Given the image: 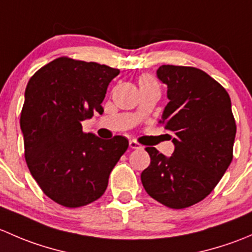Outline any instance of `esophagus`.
<instances>
[{
  "label": "esophagus",
  "mask_w": 252,
  "mask_h": 252,
  "mask_svg": "<svg viewBox=\"0 0 252 252\" xmlns=\"http://www.w3.org/2000/svg\"><path fill=\"white\" fill-rule=\"evenodd\" d=\"M129 146H130L131 149H134V150L141 149V145L139 144V142L136 140H129Z\"/></svg>",
  "instance_id": "esophagus-1"
}]
</instances>
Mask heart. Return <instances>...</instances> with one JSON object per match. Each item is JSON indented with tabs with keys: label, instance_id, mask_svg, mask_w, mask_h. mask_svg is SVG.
Instances as JSON below:
<instances>
[{
	"label": "heart",
	"instance_id": "heart-1",
	"mask_svg": "<svg viewBox=\"0 0 252 252\" xmlns=\"http://www.w3.org/2000/svg\"><path fill=\"white\" fill-rule=\"evenodd\" d=\"M154 79H152L150 75H142V77L139 79V84H145V83H152Z\"/></svg>",
	"mask_w": 252,
	"mask_h": 252
}]
</instances>
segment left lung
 I'll use <instances>...</instances> for the list:
<instances>
[{
  "label": "left lung",
  "instance_id": "left-lung-1",
  "mask_svg": "<svg viewBox=\"0 0 252 252\" xmlns=\"http://www.w3.org/2000/svg\"><path fill=\"white\" fill-rule=\"evenodd\" d=\"M157 77L168 88L161 124L174 133L175 149L166 157L146 147L151 162L141 183L152 199L180 210L207 197L229 167L235 119L225 89L204 70L164 64Z\"/></svg>",
  "mask_w": 252,
  "mask_h": 252
}]
</instances>
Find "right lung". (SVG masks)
I'll return each mask as SVG.
<instances>
[{
  "mask_svg": "<svg viewBox=\"0 0 252 252\" xmlns=\"http://www.w3.org/2000/svg\"><path fill=\"white\" fill-rule=\"evenodd\" d=\"M119 69L58 57L28 83L20 113L24 156L32 178L58 205L77 208L100 199L112 169L126 151L124 136L102 140L81 122L101 106Z\"/></svg>",
  "mask_w": 252,
  "mask_h": 252,
  "instance_id": "add662e5",
  "label": "right lung"
}]
</instances>
